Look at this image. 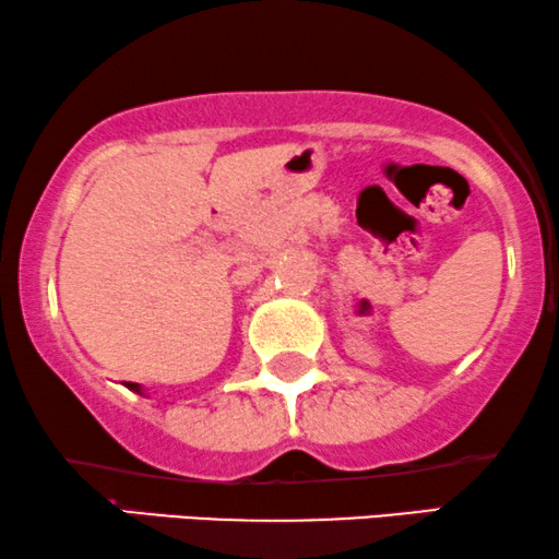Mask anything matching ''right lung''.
Masks as SVG:
<instances>
[{"mask_svg":"<svg viewBox=\"0 0 559 559\" xmlns=\"http://www.w3.org/2000/svg\"><path fill=\"white\" fill-rule=\"evenodd\" d=\"M126 386H129L131 392H136V394H144V390H141V384H136V381H123Z\"/></svg>","mask_w":559,"mask_h":559,"instance_id":"add662e5","label":"right lung"}]
</instances>
